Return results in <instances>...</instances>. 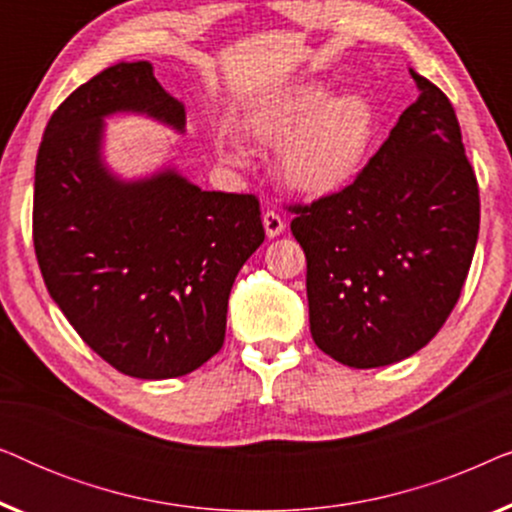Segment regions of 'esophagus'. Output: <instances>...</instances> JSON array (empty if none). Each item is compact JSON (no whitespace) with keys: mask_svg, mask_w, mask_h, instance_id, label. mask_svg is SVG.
Listing matches in <instances>:
<instances>
[{"mask_svg":"<svg viewBox=\"0 0 512 512\" xmlns=\"http://www.w3.org/2000/svg\"><path fill=\"white\" fill-rule=\"evenodd\" d=\"M263 226H265V233H268V237H277L284 233L286 221L282 219V214L275 212V209H268V212L263 214Z\"/></svg>","mask_w":512,"mask_h":512,"instance_id":"34e87169","label":"esophagus"}]
</instances>
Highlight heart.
Masks as SVG:
<instances>
[{
	"mask_svg": "<svg viewBox=\"0 0 512 512\" xmlns=\"http://www.w3.org/2000/svg\"><path fill=\"white\" fill-rule=\"evenodd\" d=\"M256 139L279 145V172L286 184L307 195L333 193L361 170L375 137V109L356 93L333 95L319 83H298L256 100L244 111ZM219 151L242 160L244 151L221 132Z\"/></svg>",
	"mask_w": 512,
	"mask_h": 512,
	"instance_id": "heart-1",
	"label": "heart"
}]
</instances>
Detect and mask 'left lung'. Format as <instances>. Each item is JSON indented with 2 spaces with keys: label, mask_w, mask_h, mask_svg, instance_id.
<instances>
[{
  "label": "left lung",
  "mask_w": 512,
  "mask_h": 512,
  "mask_svg": "<svg viewBox=\"0 0 512 512\" xmlns=\"http://www.w3.org/2000/svg\"><path fill=\"white\" fill-rule=\"evenodd\" d=\"M410 74L417 102L352 184L289 207L312 338L349 368L419 352L457 305L478 242L480 191L457 114L443 90Z\"/></svg>",
  "instance_id": "8db88e82"
}]
</instances>
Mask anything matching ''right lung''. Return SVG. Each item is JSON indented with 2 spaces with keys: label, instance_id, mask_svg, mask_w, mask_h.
I'll use <instances>...</instances> for the list:
<instances>
[{
  "label": "right lung",
  "instance_id": "obj_1",
  "mask_svg": "<svg viewBox=\"0 0 512 512\" xmlns=\"http://www.w3.org/2000/svg\"><path fill=\"white\" fill-rule=\"evenodd\" d=\"M118 111L186 123L146 60L76 88L37 153L34 251L48 293L95 354L123 375L167 380L221 349L230 289L265 240L261 205L251 193L202 191L172 167L114 177L102 135Z\"/></svg>",
  "mask_w": 512,
  "mask_h": 512
}]
</instances>
